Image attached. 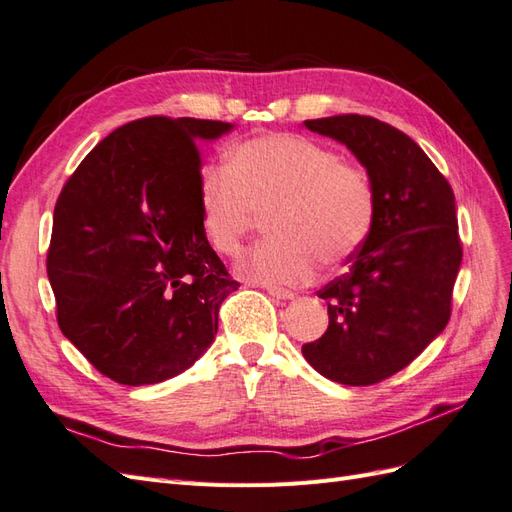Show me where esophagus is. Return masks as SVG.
Returning a JSON list of instances; mask_svg holds the SVG:
<instances>
[{
  "instance_id": "esophagus-1",
  "label": "esophagus",
  "mask_w": 512,
  "mask_h": 512,
  "mask_svg": "<svg viewBox=\"0 0 512 512\" xmlns=\"http://www.w3.org/2000/svg\"><path fill=\"white\" fill-rule=\"evenodd\" d=\"M266 292L272 298H279V300H292L296 296L292 290H285V287H277V285H266Z\"/></svg>"
}]
</instances>
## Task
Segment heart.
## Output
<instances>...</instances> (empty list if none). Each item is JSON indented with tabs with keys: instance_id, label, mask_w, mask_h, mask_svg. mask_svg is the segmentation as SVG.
<instances>
[{
	"instance_id": "heart-1",
	"label": "heart",
	"mask_w": 512,
	"mask_h": 512,
	"mask_svg": "<svg viewBox=\"0 0 512 512\" xmlns=\"http://www.w3.org/2000/svg\"><path fill=\"white\" fill-rule=\"evenodd\" d=\"M374 183L322 142L296 134L248 138L229 151L225 170L201 186V231L218 255H235L268 218L272 238L253 246L238 272L248 281L296 285L320 259L339 266L370 238Z\"/></svg>"
}]
</instances>
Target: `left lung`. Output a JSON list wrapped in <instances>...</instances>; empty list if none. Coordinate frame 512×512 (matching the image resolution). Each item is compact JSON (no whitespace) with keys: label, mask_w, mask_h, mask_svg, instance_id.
<instances>
[{"label":"left lung","mask_w":512,"mask_h":512,"mask_svg":"<svg viewBox=\"0 0 512 512\" xmlns=\"http://www.w3.org/2000/svg\"><path fill=\"white\" fill-rule=\"evenodd\" d=\"M305 127L346 144L368 170L376 216L348 272L318 292L329 329L303 355L329 381L374 385L406 368L450 320L463 259L454 192L415 140L372 116Z\"/></svg>","instance_id":"8db88e82"}]
</instances>
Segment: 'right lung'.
<instances>
[{"label": "right lung", "instance_id": "1", "mask_svg": "<svg viewBox=\"0 0 512 512\" xmlns=\"http://www.w3.org/2000/svg\"><path fill=\"white\" fill-rule=\"evenodd\" d=\"M231 123L147 116L114 129L64 183L47 277L64 337L112 381L155 385L212 346L240 287L201 231V157Z\"/></svg>", "mask_w": 512, "mask_h": 512}]
</instances>
